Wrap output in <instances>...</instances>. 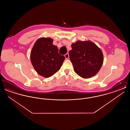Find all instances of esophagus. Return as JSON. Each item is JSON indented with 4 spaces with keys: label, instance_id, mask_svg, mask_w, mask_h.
Instances as JSON below:
<instances>
[{
    "label": "esophagus",
    "instance_id": "obj_1",
    "mask_svg": "<svg viewBox=\"0 0 130 130\" xmlns=\"http://www.w3.org/2000/svg\"><path fill=\"white\" fill-rule=\"evenodd\" d=\"M65 57L66 58V59H69V54L67 53L66 55H65Z\"/></svg>",
    "mask_w": 130,
    "mask_h": 130
}]
</instances>
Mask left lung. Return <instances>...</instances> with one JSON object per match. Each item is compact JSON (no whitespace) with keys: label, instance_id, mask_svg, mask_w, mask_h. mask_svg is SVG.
<instances>
[{"label":"left lung","instance_id":"8db88e82","mask_svg":"<svg viewBox=\"0 0 130 130\" xmlns=\"http://www.w3.org/2000/svg\"><path fill=\"white\" fill-rule=\"evenodd\" d=\"M69 52L74 72L81 77L89 78L96 74L103 62L101 50L90 41H77L72 44Z\"/></svg>","mask_w":130,"mask_h":130}]
</instances>
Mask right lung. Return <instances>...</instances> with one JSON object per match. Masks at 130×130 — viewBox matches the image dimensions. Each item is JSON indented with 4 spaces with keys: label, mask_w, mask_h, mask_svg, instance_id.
<instances>
[{
    "label": "right lung",
    "mask_w": 130,
    "mask_h": 130,
    "mask_svg": "<svg viewBox=\"0 0 130 130\" xmlns=\"http://www.w3.org/2000/svg\"><path fill=\"white\" fill-rule=\"evenodd\" d=\"M50 37L39 38L31 51V64L39 75L50 77L61 68L65 57L58 53L57 47Z\"/></svg>",
    "instance_id": "obj_1"
}]
</instances>
